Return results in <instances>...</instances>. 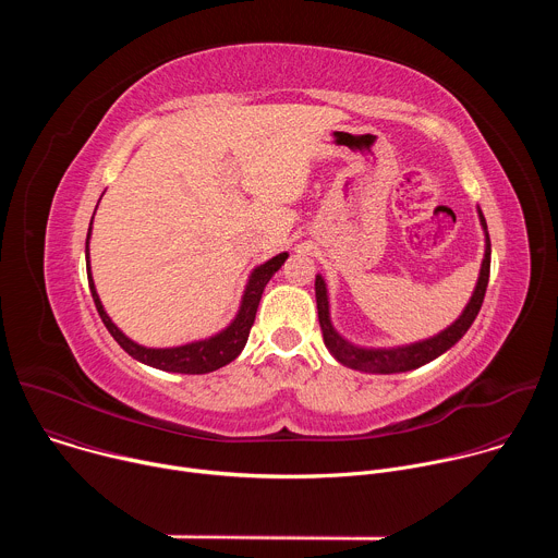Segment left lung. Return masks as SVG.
Instances as JSON below:
<instances>
[{
    "label": "left lung",
    "instance_id": "obj_1",
    "mask_svg": "<svg viewBox=\"0 0 558 558\" xmlns=\"http://www.w3.org/2000/svg\"><path fill=\"white\" fill-rule=\"evenodd\" d=\"M476 214H480V222H482V229L486 233V252H484L480 278H476L474 291H472L468 304L463 306V311H461V315L457 317V320L450 327H446L441 333H437V336H433L428 340H420V342L402 344V347H388V349L353 344L351 340L340 336L338 329L333 327L327 282H325V278L320 274L315 276L317 320H320L323 338H325V344H327L329 353L340 364H344L349 368H355V371H362V373H379V375L407 373V371L420 368V366L433 362L435 357L444 355L450 347H454L465 336V331L470 329L476 313H480V308L484 304V295H486L488 278H490V235H488V225H486V218H484L480 207H476Z\"/></svg>",
    "mask_w": 558,
    "mask_h": 558
}]
</instances>
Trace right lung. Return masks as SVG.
Returning <instances> with one entry per match:
<instances>
[{
  "label": "right lung",
  "instance_id": "add662e5",
  "mask_svg": "<svg viewBox=\"0 0 558 558\" xmlns=\"http://www.w3.org/2000/svg\"><path fill=\"white\" fill-rule=\"evenodd\" d=\"M99 207V203H97ZM97 211V209H95ZM95 220V214H93ZM93 220L88 227V238H86V269H88V284H90V293L95 300V306L101 315V320L106 325V329L110 331V336L119 342V347L132 355L134 360L158 368V371H168V373H185V375H203V373H211L229 362H233L241 351L247 344L252 325L256 320V311L263 298V291L267 287V282L271 280V276L284 265V260L289 258L287 252L274 256L271 260L258 265L252 274L250 280L245 284L243 298H241V306H238L233 320L218 333L205 338V340H194L181 347H168V349H149L143 344H136L134 340H130L114 323L112 317L106 313L101 298L97 293L95 280H93V271H90V235H93Z\"/></svg>",
  "mask_w": 558,
  "mask_h": 558
}]
</instances>
